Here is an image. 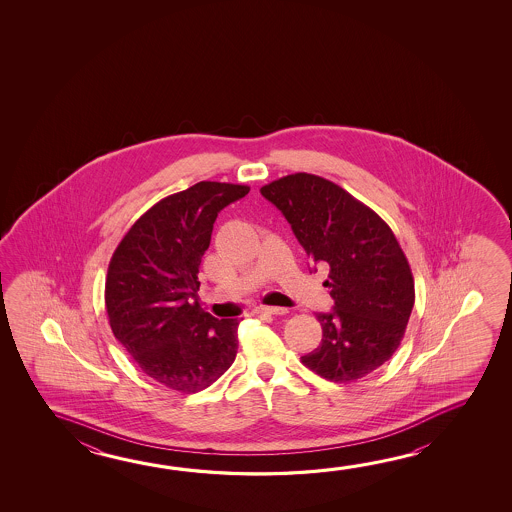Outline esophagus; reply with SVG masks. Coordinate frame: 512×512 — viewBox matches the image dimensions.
Returning a JSON list of instances; mask_svg holds the SVG:
<instances>
[{"instance_id":"obj_1","label":"esophagus","mask_w":512,"mask_h":512,"mask_svg":"<svg viewBox=\"0 0 512 512\" xmlns=\"http://www.w3.org/2000/svg\"><path fill=\"white\" fill-rule=\"evenodd\" d=\"M255 311L259 314H273V316L287 313L286 307H269V305H260Z\"/></svg>"}]
</instances>
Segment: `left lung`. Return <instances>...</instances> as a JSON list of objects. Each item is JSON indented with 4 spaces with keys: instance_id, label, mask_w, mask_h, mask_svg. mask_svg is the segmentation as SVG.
I'll return each instance as SVG.
<instances>
[{
    "instance_id": "1",
    "label": "left lung",
    "mask_w": 512,
    "mask_h": 512,
    "mask_svg": "<svg viewBox=\"0 0 512 512\" xmlns=\"http://www.w3.org/2000/svg\"><path fill=\"white\" fill-rule=\"evenodd\" d=\"M260 194L284 214L314 262L329 266L332 313L316 314L322 343L305 367L352 383L392 358L415 302L412 269L394 232L372 208L332 181L296 172Z\"/></svg>"
}]
</instances>
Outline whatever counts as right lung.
Here are the masks:
<instances>
[{"instance_id": "obj_1", "label": "right lung", "mask_w": 512, "mask_h": 512, "mask_svg": "<svg viewBox=\"0 0 512 512\" xmlns=\"http://www.w3.org/2000/svg\"><path fill=\"white\" fill-rule=\"evenodd\" d=\"M248 192V185L199 181L167 196L129 228L109 260L111 331L145 376L181 394L205 390L237 354L241 320H217L190 300L217 214Z\"/></svg>"}]
</instances>
